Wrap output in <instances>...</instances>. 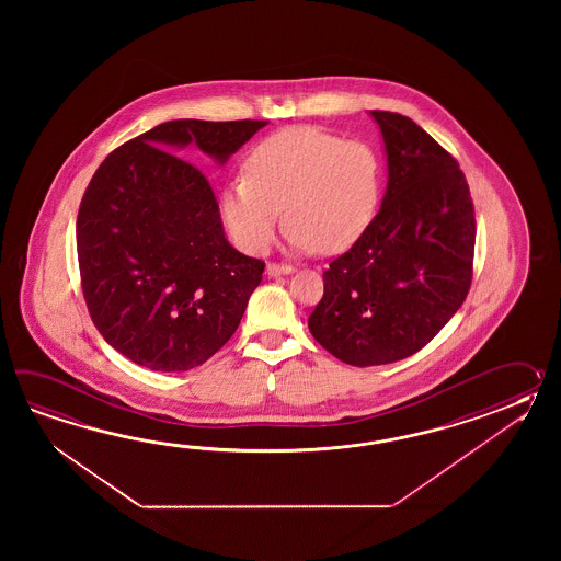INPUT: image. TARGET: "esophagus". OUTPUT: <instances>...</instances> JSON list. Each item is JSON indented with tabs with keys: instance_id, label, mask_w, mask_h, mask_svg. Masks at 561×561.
Listing matches in <instances>:
<instances>
[{
	"instance_id": "obj_1",
	"label": "esophagus",
	"mask_w": 561,
	"mask_h": 561,
	"mask_svg": "<svg viewBox=\"0 0 561 561\" xmlns=\"http://www.w3.org/2000/svg\"><path fill=\"white\" fill-rule=\"evenodd\" d=\"M293 271H295V266H293V264H266V273H268V276L290 275Z\"/></svg>"
}]
</instances>
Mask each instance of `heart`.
I'll return each mask as SVG.
<instances>
[{
  "label": "heart",
  "mask_w": 561,
  "mask_h": 561,
  "mask_svg": "<svg viewBox=\"0 0 561 561\" xmlns=\"http://www.w3.org/2000/svg\"><path fill=\"white\" fill-rule=\"evenodd\" d=\"M244 168L247 176L222 192V218L234 242L252 254L271 247L283 208L293 249L341 252L367 232L381 206L379 152L314 126L264 138Z\"/></svg>",
  "instance_id": "b5f03b06"
}]
</instances>
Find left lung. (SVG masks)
I'll list each match as a JSON object with an SVG mask.
<instances>
[{
	"instance_id": "1",
	"label": "left lung",
	"mask_w": 561,
	"mask_h": 561,
	"mask_svg": "<svg viewBox=\"0 0 561 561\" xmlns=\"http://www.w3.org/2000/svg\"><path fill=\"white\" fill-rule=\"evenodd\" d=\"M381 128L389 182L367 232L322 273L309 331L353 367L411 357L463 305L476 251L466 174L415 122L370 110Z\"/></svg>"
}]
</instances>
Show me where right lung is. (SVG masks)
<instances>
[{
  "mask_svg": "<svg viewBox=\"0 0 561 561\" xmlns=\"http://www.w3.org/2000/svg\"><path fill=\"white\" fill-rule=\"evenodd\" d=\"M263 119H172L118 146L95 170L76 222L95 329L146 369L203 365L239 329L264 263L230 247L196 144L225 164Z\"/></svg>",
  "mask_w": 561,
  "mask_h": 561,
  "instance_id": "right-lung-1",
  "label": "right lung"
}]
</instances>
